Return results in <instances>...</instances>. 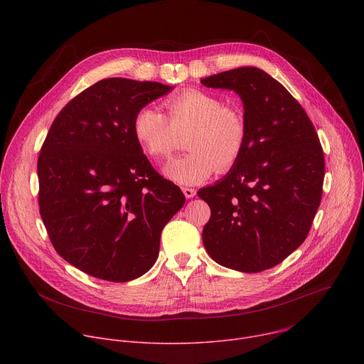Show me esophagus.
Wrapping results in <instances>:
<instances>
[{"label": "esophagus", "instance_id": "34e87169", "mask_svg": "<svg viewBox=\"0 0 364 364\" xmlns=\"http://www.w3.org/2000/svg\"><path fill=\"white\" fill-rule=\"evenodd\" d=\"M181 190H183V193H184V196H186L187 198H193V197L196 196V190L191 188V187H183Z\"/></svg>", "mask_w": 364, "mask_h": 364}]
</instances>
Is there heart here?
I'll return each instance as SVG.
<instances>
[{"label":"heart","mask_w":364,"mask_h":364,"mask_svg":"<svg viewBox=\"0 0 364 364\" xmlns=\"http://www.w3.org/2000/svg\"><path fill=\"white\" fill-rule=\"evenodd\" d=\"M168 118L159 109L145 107L132 122L141 149L154 160L168 157L178 141V132L194 131L188 141L191 152L171 160L163 173L181 186L198 184L218 168L229 170L240 157L246 141V125L240 112L226 108L218 96L190 89L166 100Z\"/></svg>","instance_id":"b5f03b06"}]
</instances>
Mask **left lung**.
I'll use <instances>...</instances> for the list:
<instances>
[{
    "label": "left lung",
    "instance_id": "1",
    "mask_svg": "<svg viewBox=\"0 0 364 364\" xmlns=\"http://www.w3.org/2000/svg\"><path fill=\"white\" fill-rule=\"evenodd\" d=\"M201 83L236 92L246 125L239 160L197 193L212 210L204 247L235 271L274 268L305 240L318 210L326 170L318 135L295 97L261 69L237 68Z\"/></svg>",
    "mask_w": 364,
    "mask_h": 364
}]
</instances>
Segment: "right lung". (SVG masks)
I'll use <instances>...</instances> for the list:
<instances>
[{
  "label": "right lung",
  "mask_w": 364,
  "mask_h": 364,
  "mask_svg": "<svg viewBox=\"0 0 364 364\" xmlns=\"http://www.w3.org/2000/svg\"><path fill=\"white\" fill-rule=\"evenodd\" d=\"M173 89L103 79L50 127L37 163L40 215L56 252L90 277L127 282L148 272L164 226L186 203L132 132L136 112Z\"/></svg>",
  "instance_id": "1"
}]
</instances>
